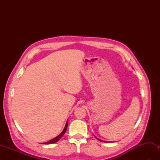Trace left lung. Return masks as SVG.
<instances>
[{"label": "left lung", "mask_w": 160, "mask_h": 160, "mask_svg": "<svg viewBox=\"0 0 160 160\" xmlns=\"http://www.w3.org/2000/svg\"><path fill=\"white\" fill-rule=\"evenodd\" d=\"M96 139H97V140H99V141H100V142H107V141H104V140H100V139H98V138H96Z\"/></svg>", "instance_id": "1"}]
</instances>
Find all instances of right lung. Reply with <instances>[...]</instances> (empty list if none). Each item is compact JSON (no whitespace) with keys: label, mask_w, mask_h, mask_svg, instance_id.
<instances>
[{"label":"right lung","mask_w":160,"mask_h":160,"mask_svg":"<svg viewBox=\"0 0 160 160\" xmlns=\"http://www.w3.org/2000/svg\"><path fill=\"white\" fill-rule=\"evenodd\" d=\"M67 126H68V121H67V123H66V125H65V127H64V130L62 131V132H61V133H60L59 135H58V136H57V137H56L55 138L52 139V140H50V141H49V142H45V143H43V144H53V143H56V142H57L58 141H59V140H60V139L63 136L64 133H65V132H66L67 129Z\"/></svg>","instance_id":"right-lung-1"}]
</instances>
